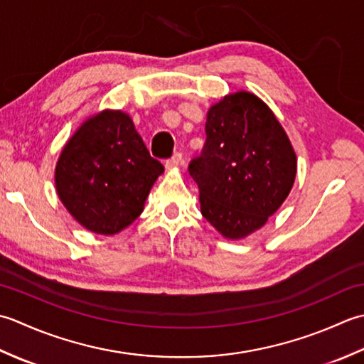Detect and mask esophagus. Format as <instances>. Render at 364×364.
Masks as SVG:
<instances>
[{
	"instance_id": "1",
	"label": "esophagus",
	"mask_w": 364,
	"mask_h": 364,
	"mask_svg": "<svg viewBox=\"0 0 364 364\" xmlns=\"http://www.w3.org/2000/svg\"><path fill=\"white\" fill-rule=\"evenodd\" d=\"M181 165H182V154H181V152H176V154L173 155V157L165 163L166 169H174V168L181 166Z\"/></svg>"
}]
</instances>
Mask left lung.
<instances>
[{"instance_id":"obj_1","label":"left lung","mask_w":364,"mask_h":364,"mask_svg":"<svg viewBox=\"0 0 364 364\" xmlns=\"http://www.w3.org/2000/svg\"><path fill=\"white\" fill-rule=\"evenodd\" d=\"M188 171L199 187L203 217L225 239L242 240L286 201L296 155L269 105L237 91L207 111L204 149Z\"/></svg>"}]
</instances>
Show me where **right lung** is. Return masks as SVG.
Segmentation results:
<instances>
[{
  "mask_svg": "<svg viewBox=\"0 0 364 364\" xmlns=\"http://www.w3.org/2000/svg\"><path fill=\"white\" fill-rule=\"evenodd\" d=\"M163 171L130 114L107 108L89 116L64 144L55 185L73 220L94 234L114 235L143 213Z\"/></svg>",
  "mask_w": 364,
  "mask_h": 364,
  "instance_id": "obj_1",
  "label": "right lung"
}]
</instances>
